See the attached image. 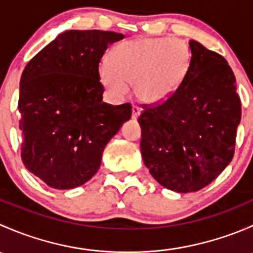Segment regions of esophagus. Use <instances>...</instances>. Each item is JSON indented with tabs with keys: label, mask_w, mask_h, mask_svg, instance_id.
<instances>
[{
	"label": "esophagus",
	"mask_w": 253,
	"mask_h": 253,
	"mask_svg": "<svg viewBox=\"0 0 253 253\" xmlns=\"http://www.w3.org/2000/svg\"><path fill=\"white\" fill-rule=\"evenodd\" d=\"M141 108H138V106H132V119L133 120H137L139 117V115H141Z\"/></svg>",
	"instance_id": "esophagus-1"
}]
</instances>
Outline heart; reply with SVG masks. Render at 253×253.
<instances>
[{
  "mask_svg": "<svg viewBox=\"0 0 253 253\" xmlns=\"http://www.w3.org/2000/svg\"><path fill=\"white\" fill-rule=\"evenodd\" d=\"M192 61L187 42L170 38L128 40L112 50L99 66V79L112 99H121L133 83L139 100L164 103L185 81Z\"/></svg>",
  "mask_w": 253,
  "mask_h": 253,
  "instance_id": "obj_1",
  "label": "heart"
}]
</instances>
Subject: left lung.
I'll return each instance as SVG.
<instances>
[{"mask_svg":"<svg viewBox=\"0 0 253 253\" xmlns=\"http://www.w3.org/2000/svg\"><path fill=\"white\" fill-rule=\"evenodd\" d=\"M185 81L171 98L138 117L143 162L153 177L178 193L196 192L231 162L241 103L225 58L196 40Z\"/></svg>","mask_w":253,"mask_h":253,"instance_id":"1","label":"left lung"}]
</instances>
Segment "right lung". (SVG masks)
Masks as SVG:
<instances>
[{"instance_id":"1","label":"right lung","mask_w":253,"mask_h":253,"mask_svg":"<svg viewBox=\"0 0 253 253\" xmlns=\"http://www.w3.org/2000/svg\"><path fill=\"white\" fill-rule=\"evenodd\" d=\"M125 35L67 30L25 66L18 110L24 167L56 190L90 180L109 141L131 119V105L103 103L99 62Z\"/></svg>"}]
</instances>
